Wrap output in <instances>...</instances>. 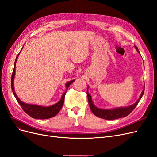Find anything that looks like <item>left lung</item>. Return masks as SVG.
I'll return each instance as SVG.
<instances>
[{"label":"left lung","mask_w":157,"mask_h":157,"mask_svg":"<svg viewBox=\"0 0 157 157\" xmlns=\"http://www.w3.org/2000/svg\"><path fill=\"white\" fill-rule=\"evenodd\" d=\"M135 48H136L137 51L140 53L138 47L135 46ZM145 90V89H144ZM144 90L142 91V94L140 95L139 99L135 102L134 104L127 106V107H124V108H116L112 110H105V109H100L99 108H97L93 103L92 100H91V97L89 94L88 91L87 90V95H88V103L90 105V108L94 113V114L96 116L105 119V120H116V119H119L121 117H124L130 114L131 112L136 108V106L138 105L139 101L141 99L144 93Z\"/></svg>","instance_id":"obj_1"}]
</instances>
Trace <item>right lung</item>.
I'll use <instances>...</instances> for the list:
<instances>
[{"mask_svg": "<svg viewBox=\"0 0 157 157\" xmlns=\"http://www.w3.org/2000/svg\"><path fill=\"white\" fill-rule=\"evenodd\" d=\"M22 51V49H21ZM20 51V52H21ZM20 53V52H19ZM19 53L17 55V57H16L15 63H14V68H13V71L12 73V79H11V86H12V89L13 91V94L15 97L16 100L17 101L18 103L20 105V106L22 108L23 110L30 117L32 118H35V119H41V120H45V119H48L54 116H55L57 113L60 112L61 108L63 106V102H64V98H65V95H66L67 90L68 89L69 86H70L71 83H73L75 80H71L66 83V91L65 92L62 96V98L58 102H57L56 104L53 105L51 106H41L39 105H29V104H26L23 101H21L16 95L15 91H14V87H13V80H14V77H15V65H16V62H17V59L19 55Z\"/></svg>", "mask_w": 157, "mask_h": 157, "instance_id": "1", "label": "right lung"}]
</instances>
